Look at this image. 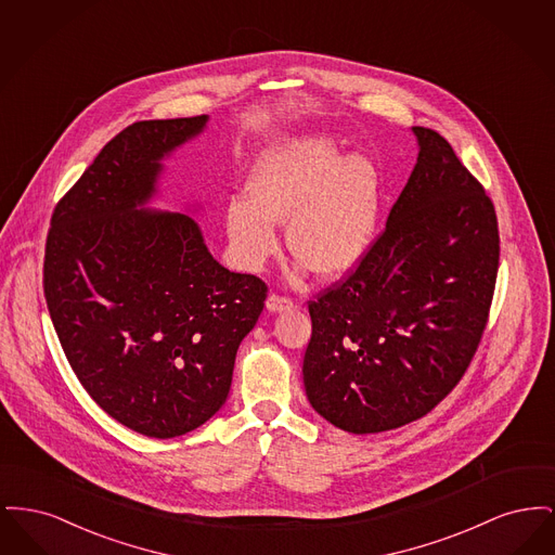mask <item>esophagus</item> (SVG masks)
Returning a JSON list of instances; mask_svg holds the SVG:
<instances>
[{"label":"esophagus","mask_w":555,"mask_h":555,"mask_svg":"<svg viewBox=\"0 0 555 555\" xmlns=\"http://www.w3.org/2000/svg\"><path fill=\"white\" fill-rule=\"evenodd\" d=\"M266 308L270 310V312H283V310H291L293 308V301H291L289 297H281V295H268V299H266Z\"/></svg>","instance_id":"obj_1"}]
</instances>
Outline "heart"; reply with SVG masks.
<instances>
[{"label":"heart","mask_w":555,"mask_h":555,"mask_svg":"<svg viewBox=\"0 0 555 555\" xmlns=\"http://www.w3.org/2000/svg\"><path fill=\"white\" fill-rule=\"evenodd\" d=\"M249 197L227 206V233L238 262L260 268L279 249L287 222L289 251L318 276H344L369 251L380 218V177L364 156H347L322 134L279 141L247 177Z\"/></svg>","instance_id":"obj_1"}]
</instances>
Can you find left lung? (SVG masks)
<instances>
[{
    "label": "left lung",
    "instance_id": "obj_1",
    "mask_svg": "<svg viewBox=\"0 0 555 555\" xmlns=\"http://www.w3.org/2000/svg\"><path fill=\"white\" fill-rule=\"evenodd\" d=\"M416 166L358 268L308 304L304 387L337 428L369 435L426 416L475 356L495 291L493 202L424 127Z\"/></svg>",
    "mask_w": 555,
    "mask_h": 555
}]
</instances>
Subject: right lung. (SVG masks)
<instances>
[{"mask_svg":"<svg viewBox=\"0 0 555 555\" xmlns=\"http://www.w3.org/2000/svg\"><path fill=\"white\" fill-rule=\"evenodd\" d=\"M206 125L202 114L118 132L57 202L46 243V301L80 385L154 439L185 435L222 408L268 291L218 264L191 216L145 208L162 159Z\"/></svg>","mask_w":555,"mask_h":555,"instance_id":"right-lung-1","label":"right lung"}]
</instances>
